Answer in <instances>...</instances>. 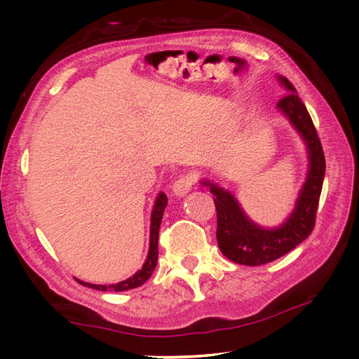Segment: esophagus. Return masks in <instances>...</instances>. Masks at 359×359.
<instances>
[{
	"label": "esophagus",
	"mask_w": 359,
	"mask_h": 359,
	"mask_svg": "<svg viewBox=\"0 0 359 359\" xmlns=\"http://www.w3.org/2000/svg\"><path fill=\"white\" fill-rule=\"evenodd\" d=\"M193 184H194L193 175H190V173H184V175H181L175 182H173V187H172L173 194L180 198L186 196V194L191 190Z\"/></svg>",
	"instance_id": "34e87169"
}]
</instances>
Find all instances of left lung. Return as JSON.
<instances>
[{
	"mask_svg": "<svg viewBox=\"0 0 359 359\" xmlns=\"http://www.w3.org/2000/svg\"><path fill=\"white\" fill-rule=\"evenodd\" d=\"M287 94L277 103L297 130L307 147L309 170L302 184L295 208L287 219L276 227H262L248 219L233 194L215 182L202 180V186L214 194L217 210V243L220 252L235 264L257 266L285 256L311 233L325 177V156L306 104L301 102L293 86L285 76H277Z\"/></svg>",
	"mask_w": 359,
	"mask_h": 359,
	"instance_id": "1",
	"label": "left lung"
}]
</instances>
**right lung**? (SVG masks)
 <instances>
[{
	"instance_id": "add662e5",
	"label": "right lung",
	"mask_w": 359,
	"mask_h": 359,
	"mask_svg": "<svg viewBox=\"0 0 359 359\" xmlns=\"http://www.w3.org/2000/svg\"><path fill=\"white\" fill-rule=\"evenodd\" d=\"M168 205V198L165 193H158V196L154 202L153 206V212H151V226H149V250H148V256L145 264L142 265L137 273H135L132 277H128L124 281H119V283L115 285H93V283H85L82 280L76 278L78 283L82 286H88L95 290H114V292H123V290H130L142 286L145 281L153 274V271L157 265V257H158V229H160V223L163 219V212H165V208Z\"/></svg>"
}]
</instances>
